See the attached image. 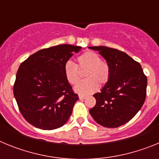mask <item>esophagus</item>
Listing matches in <instances>:
<instances>
[{
  "instance_id": "obj_1",
  "label": "esophagus",
  "mask_w": 159,
  "mask_h": 159,
  "mask_svg": "<svg viewBox=\"0 0 159 159\" xmlns=\"http://www.w3.org/2000/svg\"><path fill=\"white\" fill-rule=\"evenodd\" d=\"M79 98H80V100H84V99H86V96H84V95H79Z\"/></svg>"
}]
</instances>
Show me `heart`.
I'll use <instances>...</instances> for the list:
<instances>
[{
    "instance_id": "b5f03b06",
    "label": "heart",
    "mask_w": 159,
    "mask_h": 159,
    "mask_svg": "<svg viewBox=\"0 0 159 159\" xmlns=\"http://www.w3.org/2000/svg\"><path fill=\"white\" fill-rule=\"evenodd\" d=\"M77 64L70 60L64 66L66 80L71 85H75L80 80V71L87 69L84 73L86 80L80 82L75 88L79 94L88 95L95 92L98 88V84L102 86L107 84L110 77V67L105 61L101 60L100 57L94 52H86L77 57Z\"/></svg>"
}]
</instances>
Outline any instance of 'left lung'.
Masks as SVG:
<instances>
[{
	"mask_svg": "<svg viewBox=\"0 0 159 159\" xmlns=\"http://www.w3.org/2000/svg\"><path fill=\"white\" fill-rule=\"evenodd\" d=\"M89 48L99 52L110 67L109 80L100 92L93 95L96 104L89 112L102 127H120L130 121L143 107L147 78L139 63L127 53L105 46Z\"/></svg>",
	"mask_w": 159,
	"mask_h": 159,
	"instance_id": "obj_1",
	"label": "left lung"
}]
</instances>
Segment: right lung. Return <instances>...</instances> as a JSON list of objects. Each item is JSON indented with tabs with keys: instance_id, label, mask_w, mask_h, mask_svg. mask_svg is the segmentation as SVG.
<instances>
[{
	"instance_id": "right-lung-1",
	"label": "right lung",
	"mask_w": 159,
	"mask_h": 159,
	"mask_svg": "<svg viewBox=\"0 0 159 159\" xmlns=\"http://www.w3.org/2000/svg\"><path fill=\"white\" fill-rule=\"evenodd\" d=\"M81 48L60 44L41 49L20 65L14 97L23 117L35 127L54 130L71 116L79 97L66 80L64 66Z\"/></svg>"
}]
</instances>
